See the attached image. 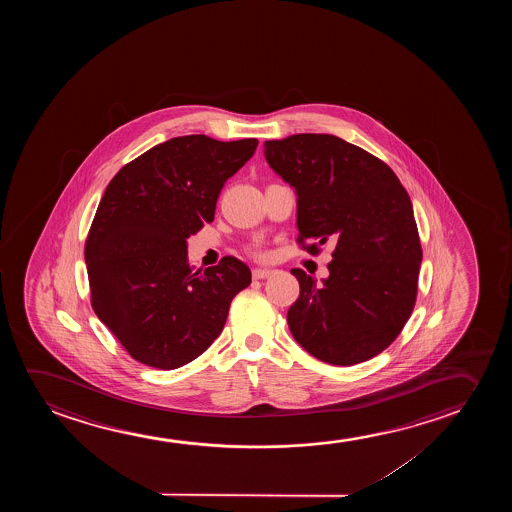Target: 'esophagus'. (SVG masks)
I'll return each mask as SVG.
<instances>
[{"mask_svg":"<svg viewBox=\"0 0 512 512\" xmlns=\"http://www.w3.org/2000/svg\"><path fill=\"white\" fill-rule=\"evenodd\" d=\"M273 274L271 269H262V267H255L252 271L253 280H266Z\"/></svg>","mask_w":512,"mask_h":512,"instance_id":"1","label":"esophagus"}]
</instances>
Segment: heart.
I'll return each instance as SVG.
<instances>
[{
  "instance_id": "obj_1",
  "label": "heart",
  "mask_w": 512,
  "mask_h": 512,
  "mask_svg": "<svg viewBox=\"0 0 512 512\" xmlns=\"http://www.w3.org/2000/svg\"><path fill=\"white\" fill-rule=\"evenodd\" d=\"M252 255H255V257H262V252H260V250H257V248H253Z\"/></svg>"
}]
</instances>
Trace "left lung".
Wrapping results in <instances>:
<instances>
[{
	"label": "left lung",
	"instance_id": "obj_1",
	"mask_svg": "<svg viewBox=\"0 0 512 512\" xmlns=\"http://www.w3.org/2000/svg\"><path fill=\"white\" fill-rule=\"evenodd\" d=\"M264 155L297 194L299 245L336 246L322 283L292 269L301 287L288 309L292 336L327 364L376 357L404 329L418 294L423 252L409 194L385 162L332 134L266 141Z\"/></svg>",
	"mask_w": 512,
	"mask_h": 512
}]
</instances>
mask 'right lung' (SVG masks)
Masks as SVG:
<instances>
[{
  "instance_id": "right-lung-1",
  "label": "right lung",
  "mask_w": 512,
  "mask_h": 512,
  "mask_svg": "<svg viewBox=\"0 0 512 512\" xmlns=\"http://www.w3.org/2000/svg\"><path fill=\"white\" fill-rule=\"evenodd\" d=\"M257 145L178 136L108 183L85 241L91 304L141 364L171 371L199 357L224 329L232 299L252 283L236 257L194 273L187 238L213 222L220 190Z\"/></svg>"
}]
</instances>
